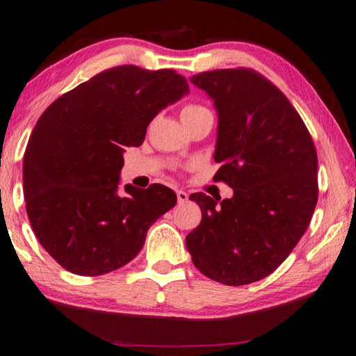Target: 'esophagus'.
Returning a JSON list of instances; mask_svg holds the SVG:
<instances>
[{
  "label": "esophagus",
  "mask_w": 356,
  "mask_h": 356,
  "mask_svg": "<svg viewBox=\"0 0 356 356\" xmlns=\"http://www.w3.org/2000/svg\"><path fill=\"white\" fill-rule=\"evenodd\" d=\"M177 197H178L179 204H183V202H186L188 200V195L184 191H177Z\"/></svg>",
  "instance_id": "esophagus-1"
}]
</instances>
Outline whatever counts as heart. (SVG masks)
Instances as JSON below:
<instances>
[{
  "instance_id": "b5f03b06",
  "label": "heart",
  "mask_w": 356,
  "mask_h": 356,
  "mask_svg": "<svg viewBox=\"0 0 356 356\" xmlns=\"http://www.w3.org/2000/svg\"><path fill=\"white\" fill-rule=\"evenodd\" d=\"M201 108H204V107L197 106V104H188V106H186V107L183 108V113H187V112H195V111H201Z\"/></svg>"
}]
</instances>
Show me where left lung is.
Returning <instances> with one entry per match:
<instances>
[{"mask_svg": "<svg viewBox=\"0 0 356 356\" xmlns=\"http://www.w3.org/2000/svg\"><path fill=\"white\" fill-rule=\"evenodd\" d=\"M191 81L218 113L213 177L234 197L193 193L200 226L186 236L197 269L243 286L277 269L304 235L318 201V156L298 112L277 86L252 69L201 72Z\"/></svg>", "mask_w": 356, "mask_h": 356, "instance_id": "1", "label": "left lung"}]
</instances>
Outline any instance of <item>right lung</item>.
Wrapping results in <instances>:
<instances>
[{
  "instance_id": "obj_1",
  "label": "right lung",
  "mask_w": 356,
  "mask_h": 356,
  "mask_svg": "<svg viewBox=\"0 0 356 356\" xmlns=\"http://www.w3.org/2000/svg\"><path fill=\"white\" fill-rule=\"evenodd\" d=\"M188 93L172 69H107L50 104L24 152L29 221L64 269L98 277L132 261L149 227L177 204L163 184L120 192L126 147L141 146L159 111Z\"/></svg>"
}]
</instances>
